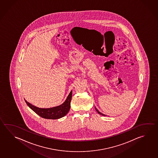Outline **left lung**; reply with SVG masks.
Segmentation results:
<instances>
[{
    "mask_svg": "<svg viewBox=\"0 0 158 158\" xmlns=\"http://www.w3.org/2000/svg\"><path fill=\"white\" fill-rule=\"evenodd\" d=\"M95 109H96V111H97V112H98V114H100V115H102V116H106V115H105V114H103L101 113V112H100V111H98V110L97 109H96V107H95Z\"/></svg>",
    "mask_w": 158,
    "mask_h": 158,
    "instance_id": "8db88e82",
    "label": "left lung"
}]
</instances>
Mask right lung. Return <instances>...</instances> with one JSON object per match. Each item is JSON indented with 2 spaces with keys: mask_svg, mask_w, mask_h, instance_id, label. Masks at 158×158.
Masks as SVG:
<instances>
[{
  "mask_svg": "<svg viewBox=\"0 0 158 158\" xmlns=\"http://www.w3.org/2000/svg\"><path fill=\"white\" fill-rule=\"evenodd\" d=\"M72 91H71L65 101L59 106L51 108H40L29 103L24 99L27 105L29 108L35 112L40 117L47 119H58L63 118L69 112L71 107V101L72 98Z\"/></svg>",
  "mask_w": 158,
  "mask_h": 158,
  "instance_id": "add662e5",
  "label": "right lung"
}]
</instances>
